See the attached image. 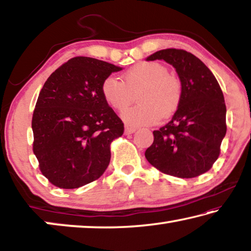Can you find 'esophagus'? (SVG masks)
Masks as SVG:
<instances>
[{
	"mask_svg": "<svg viewBox=\"0 0 251 251\" xmlns=\"http://www.w3.org/2000/svg\"><path fill=\"white\" fill-rule=\"evenodd\" d=\"M136 131V127H133V126H128L126 125L125 126V133L126 134H133Z\"/></svg>",
	"mask_w": 251,
	"mask_h": 251,
	"instance_id": "obj_1",
	"label": "esophagus"
}]
</instances>
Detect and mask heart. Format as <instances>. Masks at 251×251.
Returning a JSON list of instances; mask_svg holds the SVG:
<instances>
[{
    "label": "heart",
    "instance_id": "obj_1",
    "mask_svg": "<svg viewBox=\"0 0 251 251\" xmlns=\"http://www.w3.org/2000/svg\"><path fill=\"white\" fill-rule=\"evenodd\" d=\"M100 92L110 107L124 110L134 100L137 104L123 113V120L131 126L151 125L172 117L179 108L182 87L176 76L168 73L166 66L157 62H142L127 70L123 82L113 76L106 77Z\"/></svg>",
    "mask_w": 251,
    "mask_h": 251
}]
</instances>
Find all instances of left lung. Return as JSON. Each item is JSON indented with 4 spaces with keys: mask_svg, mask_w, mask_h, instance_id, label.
I'll use <instances>...</instances> for the list:
<instances>
[{
    "mask_svg": "<svg viewBox=\"0 0 251 251\" xmlns=\"http://www.w3.org/2000/svg\"><path fill=\"white\" fill-rule=\"evenodd\" d=\"M164 59L176 69L182 99L172 121L154 130L145 151L148 163L166 175L194 178L209 171L226 135V104L217 79L194 54L161 50L147 61Z\"/></svg>",
    "mask_w": 251,
    "mask_h": 251,
    "instance_id": "obj_1",
    "label": "left lung"
}]
</instances>
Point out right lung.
<instances>
[{"label":"right lung","mask_w":251,"mask_h":251,"mask_svg":"<svg viewBox=\"0 0 251 251\" xmlns=\"http://www.w3.org/2000/svg\"><path fill=\"white\" fill-rule=\"evenodd\" d=\"M122 69L76 56L55 70L40 92L32 117L33 151L50 184L74 189L103 175L110 144L124 123L103 99L100 85Z\"/></svg>","instance_id":"1"}]
</instances>
